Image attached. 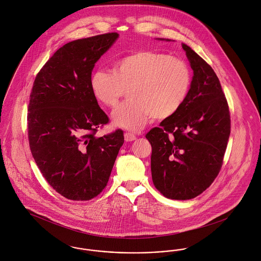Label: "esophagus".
Instances as JSON below:
<instances>
[{
    "instance_id": "obj_1",
    "label": "esophagus",
    "mask_w": 261,
    "mask_h": 261,
    "mask_svg": "<svg viewBox=\"0 0 261 261\" xmlns=\"http://www.w3.org/2000/svg\"><path fill=\"white\" fill-rule=\"evenodd\" d=\"M124 139L126 142H131V141L136 140V135L133 133H130V132H126L124 134Z\"/></svg>"
}]
</instances>
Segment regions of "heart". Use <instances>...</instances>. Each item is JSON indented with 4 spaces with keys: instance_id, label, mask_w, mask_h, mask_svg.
Instances as JSON below:
<instances>
[{
    "instance_id": "obj_1",
    "label": "heart",
    "mask_w": 261,
    "mask_h": 261,
    "mask_svg": "<svg viewBox=\"0 0 261 261\" xmlns=\"http://www.w3.org/2000/svg\"><path fill=\"white\" fill-rule=\"evenodd\" d=\"M188 65L167 54L136 51L116 60L112 73L95 70L90 88L95 99L106 107H115L128 90L130 100L112 114L114 124L130 130L142 129L149 119L163 120L175 115L191 87Z\"/></svg>"
}]
</instances>
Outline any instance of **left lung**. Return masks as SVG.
<instances>
[{"label": "left lung", "mask_w": 261, "mask_h": 261, "mask_svg": "<svg viewBox=\"0 0 261 261\" xmlns=\"http://www.w3.org/2000/svg\"><path fill=\"white\" fill-rule=\"evenodd\" d=\"M182 48L193 70L189 94L175 115L146 134L153 183L175 200L192 199L211 185L230 135L228 104L218 77L189 46Z\"/></svg>", "instance_id": "obj_1"}]
</instances>
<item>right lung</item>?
I'll list each match as a JSON object with an SVG mask.
<instances>
[{"label": "right lung", "mask_w": 261, "mask_h": 261, "mask_svg": "<svg viewBox=\"0 0 261 261\" xmlns=\"http://www.w3.org/2000/svg\"><path fill=\"white\" fill-rule=\"evenodd\" d=\"M118 37L108 33L65 44L40 70L32 88V155L47 182L71 200H90L102 192L124 143L122 130L95 136L109 118L90 88L95 63Z\"/></svg>", "instance_id": "add662e5"}]
</instances>
